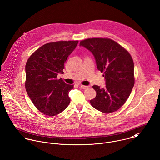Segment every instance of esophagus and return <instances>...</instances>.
I'll use <instances>...</instances> for the list:
<instances>
[{
	"label": "esophagus",
	"mask_w": 160,
	"mask_h": 160,
	"mask_svg": "<svg viewBox=\"0 0 160 160\" xmlns=\"http://www.w3.org/2000/svg\"><path fill=\"white\" fill-rule=\"evenodd\" d=\"M80 87L82 88V89H87L89 86H87V85H80Z\"/></svg>",
	"instance_id": "esophagus-1"
}]
</instances>
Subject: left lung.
<instances>
[{"instance_id": "left-lung-1", "label": "left lung", "mask_w": 160, "mask_h": 160, "mask_svg": "<svg viewBox=\"0 0 160 160\" xmlns=\"http://www.w3.org/2000/svg\"><path fill=\"white\" fill-rule=\"evenodd\" d=\"M94 57L97 67L103 72L105 87L93 85L96 97L90 100L92 107L103 113L120 109L131 94L134 85V62L129 52L108 38H90L80 42Z\"/></svg>"}]
</instances>
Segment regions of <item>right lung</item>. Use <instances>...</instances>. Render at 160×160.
I'll list each match as a JSON object with an SVG mask.
<instances>
[{
    "instance_id": "1",
    "label": "right lung",
    "mask_w": 160,
    "mask_h": 160,
    "mask_svg": "<svg viewBox=\"0 0 160 160\" xmlns=\"http://www.w3.org/2000/svg\"><path fill=\"white\" fill-rule=\"evenodd\" d=\"M78 41H57L44 44L29 58L26 64V92L35 107L50 116L63 112L68 106L69 91L73 85L57 78L67 58Z\"/></svg>"
}]
</instances>
